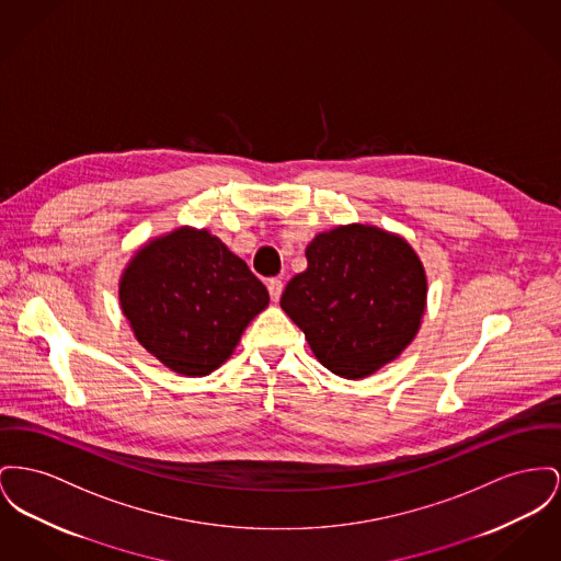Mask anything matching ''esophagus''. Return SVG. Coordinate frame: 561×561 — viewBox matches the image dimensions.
<instances>
[{
  "mask_svg": "<svg viewBox=\"0 0 561 561\" xmlns=\"http://www.w3.org/2000/svg\"><path fill=\"white\" fill-rule=\"evenodd\" d=\"M266 288H268V295H271L273 300H279L282 290H284V282H282L279 277H271V279L266 282Z\"/></svg>",
  "mask_w": 561,
  "mask_h": 561,
  "instance_id": "obj_1",
  "label": "esophagus"
}]
</instances>
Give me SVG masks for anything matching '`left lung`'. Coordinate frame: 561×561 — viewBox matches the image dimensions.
<instances>
[{
    "label": "left lung",
    "mask_w": 561,
    "mask_h": 561,
    "mask_svg": "<svg viewBox=\"0 0 561 561\" xmlns=\"http://www.w3.org/2000/svg\"><path fill=\"white\" fill-rule=\"evenodd\" d=\"M282 309L316 358L345 379H363L413 341L426 309V273L411 245L390 232L350 225L307 245Z\"/></svg>",
    "instance_id": "left-lung-1"
}]
</instances>
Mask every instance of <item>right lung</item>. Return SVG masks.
Here are the masks:
<instances>
[{"mask_svg":"<svg viewBox=\"0 0 561 561\" xmlns=\"http://www.w3.org/2000/svg\"><path fill=\"white\" fill-rule=\"evenodd\" d=\"M121 305L150 354L180 375L203 377L231 356L268 293L218 237L180 229L133 259Z\"/></svg>","mask_w":561,"mask_h":561,"instance_id":"1","label":"right lung"}]
</instances>
